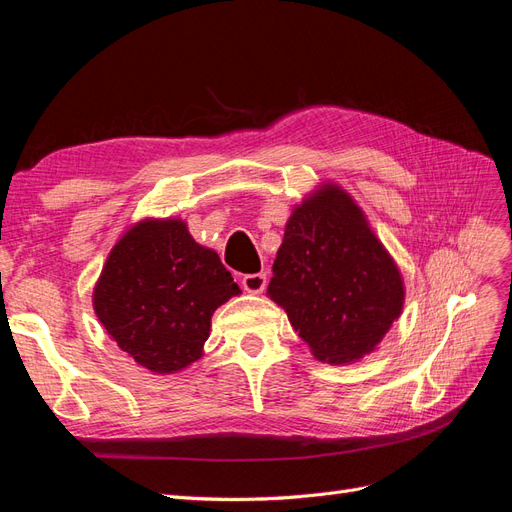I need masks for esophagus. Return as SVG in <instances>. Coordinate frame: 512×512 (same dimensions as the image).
<instances>
[{"mask_svg":"<svg viewBox=\"0 0 512 512\" xmlns=\"http://www.w3.org/2000/svg\"><path fill=\"white\" fill-rule=\"evenodd\" d=\"M241 286L245 292H252V294H260L262 290L267 288V275L265 273H250V275H243Z\"/></svg>","mask_w":512,"mask_h":512,"instance_id":"obj_1","label":"esophagus"}]
</instances>
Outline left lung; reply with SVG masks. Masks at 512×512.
<instances>
[{
  "label": "left lung",
  "mask_w": 512,
  "mask_h": 512,
  "mask_svg": "<svg viewBox=\"0 0 512 512\" xmlns=\"http://www.w3.org/2000/svg\"><path fill=\"white\" fill-rule=\"evenodd\" d=\"M267 294L318 361L342 365L376 350L406 290L363 209L322 183L292 209Z\"/></svg>",
  "instance_id": "1"
}]
</instances>
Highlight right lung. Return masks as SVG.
Here are the masks:
<instances>
[{
	"mask_svg": "<svg viewBox=\"0 0 512 512\" xmlns=\"http://www.w3.org/2000/svg\"><path fill=\"white\" fill-rule=\"evenodd\" d=\"M241 288L220 256L179 218L141 220L108 254L94 312L117 346L153 374H175L203 356L211 316Z\"/></svg>",
	"mask_w": 512,
	"mask_h": 512,
	"instance_id": "add662e5",
	"label": "right lung"
}]
</instances>
